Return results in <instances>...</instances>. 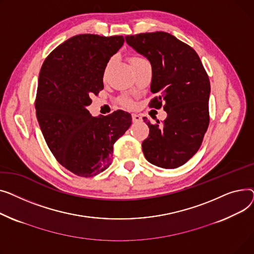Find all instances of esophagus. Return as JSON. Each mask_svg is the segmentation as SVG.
<instances>
[{
	"mask_svg": "<svg viewBox=\"0 0 254 254\" xmlns=\"http://www.w3.org/2000/svg\"><path fill=\"white\" fill-rule=\"evenodd\" d=\"M141 121V117L137 114H132V122L133 123H137Z\"/></svg>",
	"mask_w": 254,
	"mask_h": 254,
	"instance_id": "1",
	"label": "esophagus"
}]
</instances>
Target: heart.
Listing matches in <instances>:
<instances>
[{
  "mask_svg": "<svg viewBox=\"0 0 254 254\" xmlns=\"http://www.w3.org/2000/svg\"><path fill=\"white\" fill-rule=\"evenodd\" d=\"M136 59H140V57H133L131 62H133V61H136ZM121 103H122V104H124V106L130 107L131 104H132V100H131V99H129V98H127V97H123V98L121 99Z\"/></svg>",
  "mask_w": 254,
  "mask_h": 254,
  "instance_id": "b5f03b06",
  "label": "heart"
}]
</instances>
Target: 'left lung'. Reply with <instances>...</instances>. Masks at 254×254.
I'll return each mask as SVG.
<instances>
[{
  "instance_id": "8db88e82",
  "label": "left lung",
  "mask_w": 254,
  "mask_h": 254,
  "mask_svg": "<svg viewBox=\"0 0 254 254\" xmlns=\"http://www.w3.org/2000/svg\"><path fill=\"white\" fill-rule=\"evenodd\" d=\"M127 44L152 65L150 107L163 106L167 118L152 124L142 141L145 159L158 167L177 168L200 148L209 125L210 82L197 52L165 32L125 37Z\"/></svg>"
}]
</instances>
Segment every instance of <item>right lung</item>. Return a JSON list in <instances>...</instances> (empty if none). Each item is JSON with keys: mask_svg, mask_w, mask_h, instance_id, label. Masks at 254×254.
<instances>
[{"mask_svg": "<svg viewBox=\"0 0 254 254\" xmlns=\"http://www.w3.org/2000/svg\"><path fill=\"white\" fill-rule=\"evenodd\" d=\"M123 36L83 34L56 47L41 67L36 114L51 153L62 165L91 177L111 165L114 143L128 130L131 115L118 110L92 117V95L103 89V72L124 44Z\"/></svg>", "mask_w": 254, "mask_h": 254, "instance_id": "obj_1", "label": "right lung"}]
</instances>
